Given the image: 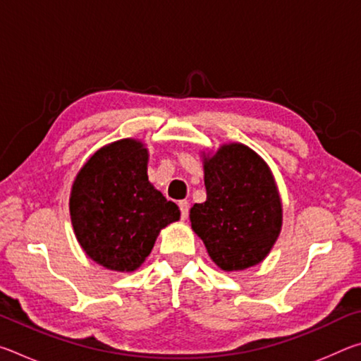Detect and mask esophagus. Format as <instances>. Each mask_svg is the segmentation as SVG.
<instances>
[{
	"label": "esophagus",
	"mask_w": 361,
	"mask_h": 361,
	"mask_svg": "<svg viewBox=\"0 0 361 361\" xmlns=\"http://www.w3.org/2000/svg\"><path fill=\"white\" fill-rule=\"evenodd\" d=\"M178 207H180V212H181V219H186L188 215H189V202H188V200H180Z\"/></svg>",
	"instance_id": "esophagus-1"
}]
</instances>
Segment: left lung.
<instances>
[{"label": "left lung", "mask_w": 361, "mask_h": 361, "mask_svg": "<svg viewBox=\"0 0 361 361\" xmlns=\"http://www.w3.org/2000/svg\"><path fill=\"white\" fill-rule=\"evenodd\" d=\"M207 200L189 210L191 228L224 272L266 259L282 231L283 207L271 167L243 143L202 151Z\"/></svg>", "instance_id": "left-lung-1"}]
</instances>
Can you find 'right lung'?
<instances>
[{
	"label": "right lung",
	"mask_w": 361,
	"mask_h": 361,
	"mask_svg": "<svg viewBox=\"0 0 361 361\" xmlns=\"http://www.w3.org/2000/svg\"><path fill=\"white\" fill-rule=\"evenodd\" d=\"M149 152L142 140L102 146L73 181L70 218L84 253L114 272H133L148 258L180 210L148 180Z\"/></svg>",
	"instance_id": "1"
}]
</instances>
